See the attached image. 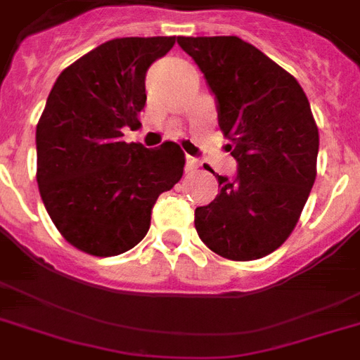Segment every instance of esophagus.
Returning <instances> with one entry per match:
<instances>
[{"label":"esophagus","instance_id":"obj_1","mask_svg":"<svg viewBox=\"0 0 360 360\" xmlns=\"http://www.w3.org/2000/svg\"><path fill=\"white\" fill-rule=\"evenodd\" d=\"M200 168V162H198V158L194 157H186V172H196Z\"/></svg>","mask_w":360,"mask_h":360}]
</instances>
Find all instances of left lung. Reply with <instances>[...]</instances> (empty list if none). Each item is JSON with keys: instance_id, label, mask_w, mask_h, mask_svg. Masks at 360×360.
<instances>
[{"instance_id": "left-lung-1", "label": "left lung", "mask_w": 360, "mask_h": 360, "mask_svg": "<svg viewBox=\"0 0 360 360\" xmlns=\"http://www.w3.org/2000/svg\"><path fill=\"white\" fill-rule=\"evenodd\" d=\"M217 101L237 175L196 207L200 239L233 262L259 259L299 222L314 181L319 134L299 82L239 37H179ZM214 174V172H213Z\"/></svg>"}]
</instances>
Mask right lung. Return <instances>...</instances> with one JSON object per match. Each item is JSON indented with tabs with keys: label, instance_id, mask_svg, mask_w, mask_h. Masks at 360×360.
<instances>
[{
	"label": "right lung",
	"instance_id": "right-lung-1",
	"mask_svg": "<svg viewBox=\"0 0 360 360\" xmlns=\"http://www.w3.org/2000/svg\"><path fill=\"white\" fill-rule=\"evenodd\" d=\"M175 37H123L97 46L58 76L37 124V183L59 233L91 256L130 250L151 224L157 198L181 179L174 141L127 143L146 106V75Z\"/></svg>",
	"mask_w": 360,
	"mask_h": 360
}]
</instances>
